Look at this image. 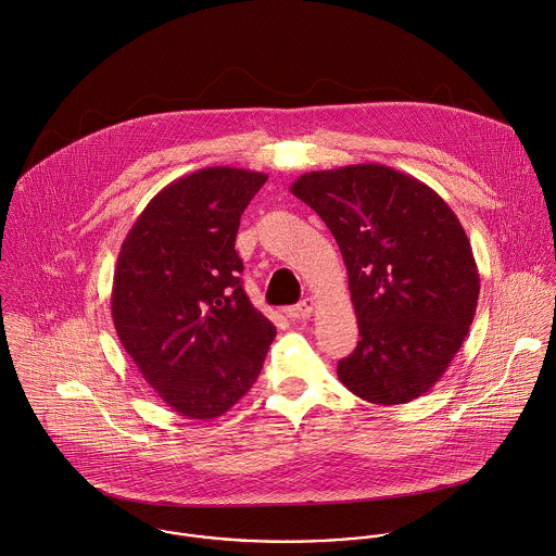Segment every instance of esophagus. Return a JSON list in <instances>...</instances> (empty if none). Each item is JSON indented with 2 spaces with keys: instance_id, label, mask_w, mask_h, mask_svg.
Instances as JSON below:
<instances>
[{
  "instance_id": "34e87169",
  "label": "esophagus",
  "mask_w": 556,
  "mask_h": 556,
  "mask_svg": "<svg viewBox=\"0 0 556 556\" xmlns=\"http://www.w3.org/2000/svg\"><path fill=\"white\" fill-rule=\"evenodd\" d=\"M315 308H317V302H315L313 298H306V300H302L298 306H293V308H291V315L298 318L313 317Z\"/></svg>"
}]
</instances>
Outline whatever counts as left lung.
<instances>
[{"mask_svg":"<svg viewBox=\"0 0 556 556\" xmlns=\"http://www.w3.org/2000/svg\"><path fill=\"white\" fill-rule=\"evenodd\" d=\"M291 192L336 239L359 342L338 379L372 404L424 396L447 370L473 323L479 274L450 205L386 164H349L298 177Z\"/></svg>","mask_w":556,"mask_h":556,"instance_id":"obj_1","label":"left lung"}]
</instances>
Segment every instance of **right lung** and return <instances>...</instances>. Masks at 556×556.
<instances>
[{
    "instance_id": "obj_1",
    "label": "right lung",
    "mask_w": 556,
    "mask_h": 556,
    "mask_svg": "<svg viewBox=\"0 0 556 556\" xmlns=\"http://www.w3.org/2000/svg\"><path fill=\"white\" fill-rule=\"evenodd\" d=\"M265 173L210 166L162 188L122 243L113 325L143 379L188 419H214L256 381L276 327L248 300L239 218Z\"/></svg>"
}]
</instances>
